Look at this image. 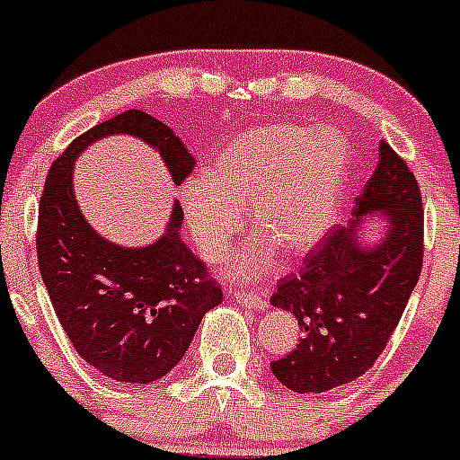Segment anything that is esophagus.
<instances>
[{"mask_svg":"<svg viewBox=\"0 0 460 460\" xmlns=\"http://www.w3.org/2000/svg\"><path fill=\"white\" fill-rule=\"evenodd\" d=\"M232 296L236 298V303L243 305V307L248 309H265L268 307V303L263 300V296L259 294V291L254 289H232Z\"/></svg>","mask_w":460,"mask_h":460,"instance_id":"esophagus-1","label":"esophagus"}]
</instances>
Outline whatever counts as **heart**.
I'll return each mask as SVG.
<instances>
[{
	"label": "heart",
	"instance_id": "obj_1",
	"mask_svg": "<svg viewBox=\"0 0 460 460\" xmlns=\"http://www.w3.org/2000/svg\"><path fill=\"white\" fill-rule=\"evenodd\" d=\"M350 172V146L333 127L271 122L234 136L210 157L204 181L181 195L186 226L206 263L228 256L241 232V208L250 206V241L228 271L250 279L270 265L271 254H305L338 215Z\"/></svg>",
	"mask_w": 460,
	"mask_h": 460
}]
</instances>
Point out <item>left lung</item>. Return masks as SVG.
<instances>
[{
    "label": "left lung",
    "mask_w": 460,
    "mask_h": 460,
    "mask_svg": "<svg viewBox=\"0 0 460 460\" xmlns=\"http://www.w3.org/2000/svg\"><path fill=\"white\" fill-rule=\"evenodd\" d=\"M382 209L391 228L373 251L355 244L362 214ZM350 226H333L283 276L274 307L296 315L305 331L298 347L271 362V373L296 393H324L362 377L397 329L423 265V204L417 177L388 142Z\"/></svg>",
    "instance_id": "obj_1"
}]
</instances>
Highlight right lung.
I'll return each instance as SVG.
<instances>
[{"mask_svg":"<svg viewBox=\"0 0 460 460\" xmlns=\"http://www.w3.org/2000/svg\"><path fill=\"white\" fill-rule=\"evenodd\" d=\"M110 133H131L155 146L177 186L195 171L175 131L146 111H122L81 133L48 171L37 221L39 271L76 353L116 382L151 384L184 358L201 318L224 300V291L177 234L180 206L166 234L137 250L110 243L83 219L72 164Z\"/></svg>","mask_w":460,"mask_h":460,"instance_id":"right-lung-1","label":"right lung"}]
</instances>
